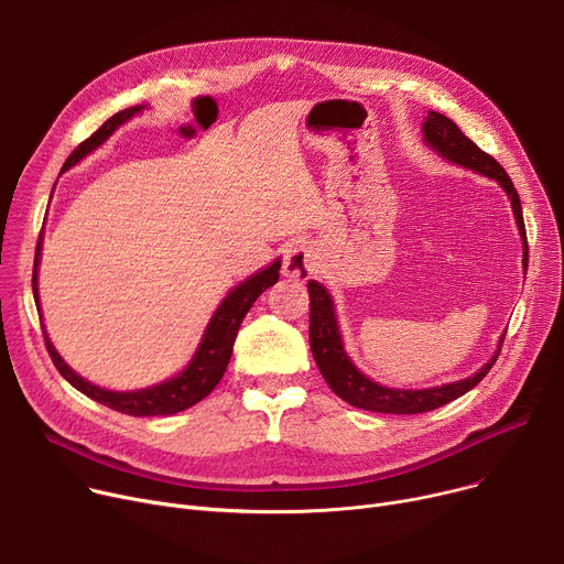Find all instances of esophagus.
Instances as JSON below:
<instances>
[{
  "mask_svg": "<svg viewBox=\"0 0 564 564\" xmlns=\"http://www.w3.org/2000/svg\"><path fill=\"white\" fill-rule=\"evenodd\" d=\"M319 267V256L313 245L297 242L283 256V276L297 283H306Z\"/></svg>",
  "mask_w": 564,
  "mask_h": 564,
  "instance_id": "esophagus-1",
  "label": "esophagus"
}]
</instances>
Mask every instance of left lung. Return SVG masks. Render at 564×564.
Wrapping results in <instances>:
<instances>
[{
  "mask_svg": "<svg viewBox=\"0 0 564 564\" xmlns=\"http://www.w3.org/2000/svg\"><path fill=\"white\" fill-rule=\"evenodd\" d=\"M423 139L430 148H434V153H438L443 160L459 164L464 169H473L476 173H482L506 189V194L510 196V203H512V213H514V219H517V226L521 232V240H523V270H525L528 267V240H525L521 200H519V194L510 181V175L506 173V169H502L491 155L480 151V148L473 143L451 121L448 116H443L438 111H430L425 116ZM308 297H311V327H308L311 351H313V359H315L324 381H327L329 389L338 398H343L347 404L366 409V411L423 413V411H432V409L448 404V402L457 400L459 395L468 393L473 387H478L482 377L496 364L500 347H502V338H500L491 361L485 364L473 377H466V379H459L453 383H443V387L423 389V391L389 389V387H381V383H377L375 379L366 377L347 357L340 332H338L334 300H332L329 290L317 281H308Z\"/></svg>",
  "mask_w": 564,
  "mask_h": 564,
  "instance_id": "8db88e82",
  "label": "left lung"
}]
</instances>
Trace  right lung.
I'll list each match as a JSON object with an SVG mask.
<instances>
[{"label": "right lung", "instance_id": "1", "mask_svg": "<svg viewBox=\"0 0 564 564\" xmlns=\"http://www.w3.org/2000/svg\"><path fill=\"white\" fill-rule=\"evenodd\" d=\"M143 111V105L137 107H128L123 111L113 113L111 118L88 137L86 141H82L75 151L70 153V158L66 160L62 171H68L70 166H75L82 158H86L88 153H94L96 148L107 141L111 137V132L123 126L126 121L134 113ZM41 242H43V232L39 237V245H36V258H34V279H32V288H34V300H36V308L41 311L39 304V262H41ZM279 270H281V260H274L270 267H264L258 274L249 276L245 283H240L237 288H232L228 292V297L219 304V308L215 311L210 324H207V329L203 334V340L194 354V359L189 361V366L181 372L175 375L169 381L158 383V387L151 389H143V391H128V393H118V391H107L96 387V383L86 381L84 377H79L62 357H58V351L54 349L52 340L45 334V347L52 357V364L56 366V370L64 375V379L73 387L84 393L86 398H91L113 411H121L128 413V416H171V413L177 411H185L192 404L200 402L205 395H210L213 389L221 381L228 361H230V354H232V343L237 332H240V324L245 319V315L249 313V308L253 306V302L260 297V294L274 285L279 281ZM43 327V322H41Z\"/></svg>", "mask_w": 564, "mask_h": 564}]
</instances>
